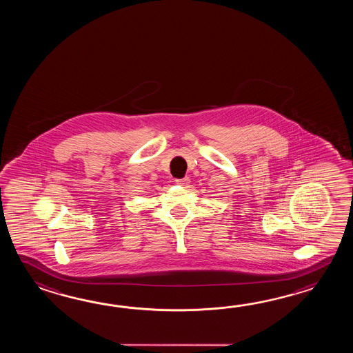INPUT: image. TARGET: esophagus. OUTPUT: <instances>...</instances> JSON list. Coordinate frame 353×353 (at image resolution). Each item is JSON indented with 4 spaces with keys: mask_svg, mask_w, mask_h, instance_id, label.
Returning <instances> with one entry per match:
<instances>
[{
    "mask_svg": "<svg viewBox=\"0 0 353 353\" xmlns=\"http://www.w3.org/2000/svg\"><path fill=\"white\" fill-rule=\"evenodd\" d=\"M176 184H179V185H183V187H187L188 184L190 183V179L185 176V178H183V179H176Z\"/></svg>",
    "mask_w": 353,
    "mask_h": 353,
    "instance_id": "esophagus-1",
    "label": "esophagus"
}]
</instances>
